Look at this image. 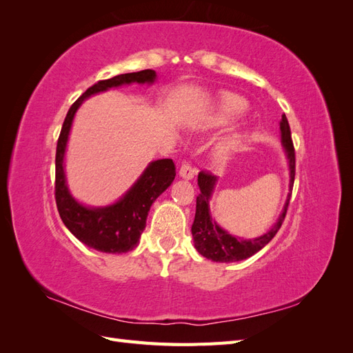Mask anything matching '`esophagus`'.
<instances>
[{
  "instance_id": "obj_1",
  "label": "esophagus",
  "mask_w": 353,
  "mask_h": 353,
  "mask_svg": "<svg viewBox=\"0 0 353 353\" xmlns=\"http://www.w3.org/2000/svg\"><path fill=\"white\" fill-rule=\"evenodd\" d=\"M179 175L185 179H193L196 175V168L190 162H184L179 168Z\"/></svg>"
}]
</instances>
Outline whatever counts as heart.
I'll list each match as a JSON object with an SVG mask.
<instances>
[{"instance_id":"b5f03b06","label":"heart","mask_w":353,"mask_h":353,"mask_svg":"<svg viewBox=\"0 0 353 353\" xmlns=\"http://www.w3.org/2000/svg\"><path fill=\"white\" fill-rule=\"evenodd\" d=\"M245 110V103L236 95H227L221 103V110L218 121L219 122H230L236 119L240 114H243Z\"/></svg>"}]
</instances>
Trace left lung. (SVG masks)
<instances>
[{"mask_svg": "<svg viewBox=\"0 0 353 353\" xmlns=\"http://www.w3.org/2000/svg\"><path fill=\"white\" fill-rule=\"evenodd\" d=\"M280 128H281V140L285 147L288 163H290V187L293 188L294 174H296V153H294V145L292 140L290 125H288L285 114H283ZM215 181H216V176L212 175L210 172H206V170H201L197 178L200 194L196 199V216H194L193 225H191V234H193L196 249L201 256H205V258L215 262H236V261L249 258V256L254 254L256 252H259L262 248H265V245L275 237V234L281 228L288 205H290L292 193L288 194L281 216L268 232L254 240H240L230 236L227 231L219 228L216 225V222H213L209 215V197H210L213 185H215Z\"/></svg>", "mask_w": 353, "mask_h": 353, "instance_id": "8db88e82", "label": "left lung"}]
</instances>
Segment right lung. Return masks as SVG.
Instances as JSON below:
<instances>
[{
    "label": "right lung",
    "instance_id": "add662e5",
    "mask_svg": "<svg viewBox=\"0 0 353 353\" xmlns=\"http://www.w3.org/2000/svg\"><path fill=\"white\" fill-rule=\"evenodd\" d=\"M154 78L156 72L145 69L99 81L70 105L61 126L56 150L54 197L57 210L63 223L73 236L83 244H87L88 248L99 252L123 253L137 248L141 232L145 228L147 216L153 201L172 184L176 175V168L172 159L156 160V162L148 165L141 178L116 205L101 209L83 208L70 196L66 187L65 170H63V157H65L73 116L81 103L95 92L119 87L122 83L153 82Z\"/></svg>",
    "mask_w": 353,
    "mask_h": 353
}]
</instances>
